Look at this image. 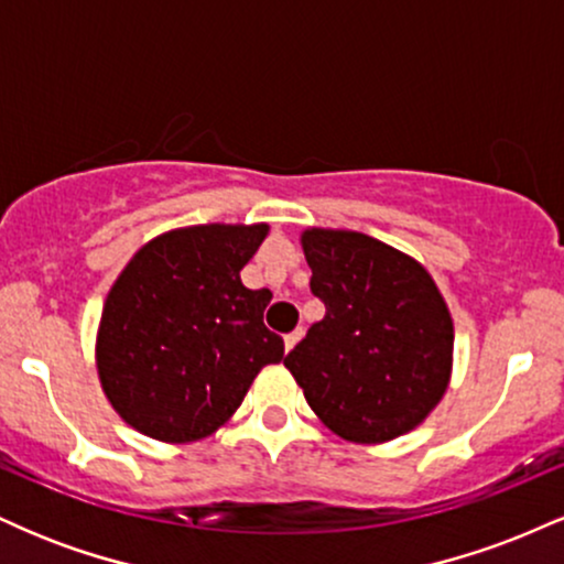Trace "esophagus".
Returning a JSON list of instances; mask_svg holds the SVG:
<instances>
[{"mask_svg":"<svg viewBox=\"0 0 564 564\" xmlns=\"http://www.w3.org/2000/svg\"><path fill=\"white\" fill-rule=\"evenodd\" d=\"M302 328H296V332H291V334H286V336H283V345H286V352H289V349H294V345H296V341H300L302 339Z\"/></svg>","mask_w":564,"mask_h":564,"instance_id":"esophagus-1","label":"esophagus"}]
</instances>
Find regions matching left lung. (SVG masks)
I'll return each instance as SVG.
<instances>
[{
  "label": "left lung",
  "mask_w": 564,
  "mask_h": 564,
  "mask_svg": "<svg viewBox=\"0 0 564 564\" xmlns=\"http://www.w3.org/2000/svg\"><path fill=\"white\" fill-rule=\"evenodd\" d=\"M323 321L283 360L310 408L349 443H387L448 390L453 321L432 275L352 230H304Z\"/></svg>",
  "instance_id": "8db88e82"
}]
</instances>
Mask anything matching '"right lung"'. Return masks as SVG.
<instances>
[{"mask_svg": "<svg viewBox=\"0 0 564 564\" xmlns=\"http://www.w3.org/2000/svg\"><path fill=\"white\" fill-rule=\"evenodd\" d=\"M268 225L164 232L129 260L102 307L97 373L129 426L193 443L223 426L283 339L264 326L273 294L246 289L243 264Z\"/></svg>", "mask_w": 564, "mask_h": 564, "instance_id": "add662e5", "label": "right lung"}]
</instances>
